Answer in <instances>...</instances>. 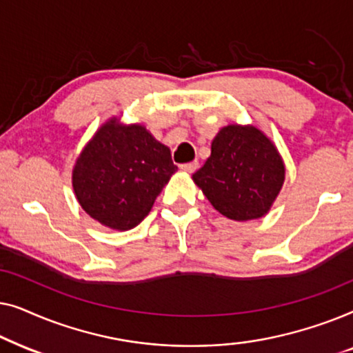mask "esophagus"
<instances>
[{"label": "esophagus", "instance_id": "1", "mask_svg": "<svg viewBox=\"0 0 353 353\" xmlns=\"http://www.w3.org/2000/svg\"><path fill=\"white\" fill-rule=\"evenodd\" d=\"M197 167H199V162H197V161L188 162V163H183V165H180L181 170L186 172V173H194L197 170Z\"/></svg>", "mask_w": 353, "mask_h": 353}]
</instances>
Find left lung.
<instances>
[{"mask_svg":"<svg viewBox=\"0 0 353 353\" xmlns=\"http://www.w3.org/2000/svg\"><path fill=\"white\" fill-rule=\"evenodd\" d=\"M284 175L281 154L262 130L231 123L212 139L210 157L192 180L221 215L248 221L268 214Z\"/></svg>","mask_w":353,"mask_h":353,"instance_id":"left-lung-1","label":"left lung"}]
</instances>
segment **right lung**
Here are the masks:
<instances>
[{"instance_id":"add662e5","label":"right lung","mask_w":353,"mask_h":353,"mask_svg":"<svg viewBox=\"0 0 353 353\" xmlns=\"http://www.w3.org/2000/svg\"><path fill=\"white\" fill-rule=\"evenodd\" d=\"M176 170L170 149L144 125H127L112 117L81 149L72 170V186L91 219L110 230L127 231L146 219Z\"/></svg>"}]
</instances>
